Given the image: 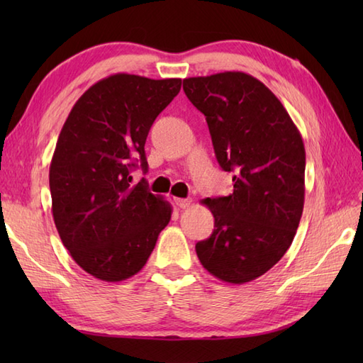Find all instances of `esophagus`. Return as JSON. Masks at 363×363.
<instances>
[{"label":"esophagus","instance_id":"obj_1","mask_svg":"<svg viewBox=\"0 0 363 363\" xmlns=\"http://www.w3.org/2000/svg\"><path fill=\"white\" fill-rule=\"evenodd\" d=\"M174 203L177 207H181V209H187V207L191 204L189 198H174Z\"/></svg>","mask_w":363,"mask_h":363}]
</instances>
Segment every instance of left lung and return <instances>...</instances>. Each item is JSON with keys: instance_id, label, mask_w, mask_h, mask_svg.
<instances>
[{"instance_id": "1", "label": "left lung", "mask_w": 363, "mask_h": 363, "mask_svg": "<svg viewBox=\"0 0 363 363\" xmlns=\"http://www.w3.org/2000/svg\"><path fill=\"white\" fill-rule=\"evenodd\" d=\"M204 113L215 156L234 172L229 196L206 198L213 233L198 242L201 265L223 282L245 284L276 265L304 207L306 150L295 123L264 82L243 72L184 79Z\"/></svg>"}]
</instances>
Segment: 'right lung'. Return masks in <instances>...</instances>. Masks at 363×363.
Here are the masks:
<instances>
[{
	"instance_id": "1",
	"label": "right lung",
	"mask_w": 363,
	"mask_h": 363,
	"mask_svg": "<svg viewBox=\"0 0 363 363\" xmlns=\"http://www.w3.org/2000/svg\"><path fill=\"white\" fill-rule=\"evenodd\" d=\"M181 79L117 73L74 103L50 165L51 211L65 248L84 272L106 282L145 267L172 204L130 169H148L145 142L157 115L179 94Z\"/></svg>"
}]
</instances>
